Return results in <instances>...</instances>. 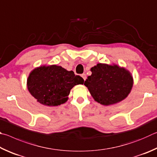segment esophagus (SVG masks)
<instances>
[{
	"label": "esophagus",
	"instance_id": "esophagus-1",
	"mask_svg": "<svg viewBox=\"0 0 157 157\" xmlns=\"http://www.w3.org/2000/svg\"><path fill=\"white\" fill-rule=\"evenodd\" d=\"M81 76H82V78H83V80L84 81H86V78H87V76H86V74H83L81 75Z\"/></svg>",
	"mask_w": 157,
	"mask_h": 157
}]
</instances>
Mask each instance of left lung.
<instances>
[{
    "mask_svg": "<svg viewBox=\"0 0 157 157\" xmlns=\"http://www.w3.org/2000/svg\"><path fill=\"white\" fill-rule=\"evenodd\" d=\"M84 85L94 99L103 105L117 103L128 97L133 86L130 71L117 65L98 63Z\"/></svg>",
    "mask_w": 157,
    "mask_h": 157,
    "instance_id": "8db88e82",
    "label": "left lung"
}]
</instances>
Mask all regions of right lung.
Instances as JSON below:
<instances>
[{
    "label": "right lung",
    "mask_w": 157,
    "mask_h": 157,
    "mask_svg": "<svg viewBox=\"0 0 157 157\" xmlns=\"http://www.w3.org/2000/svg\"><path fill=\"white\" fill-rule=\"evenodd\" d=\"M83 78L56 65L41 66L32 71L27 78V88L38 102L47 106H57L68 99L74 86L83 84Z\"/></svg>",
    "instance_id": "right-lung-1"
}]
</instances>
